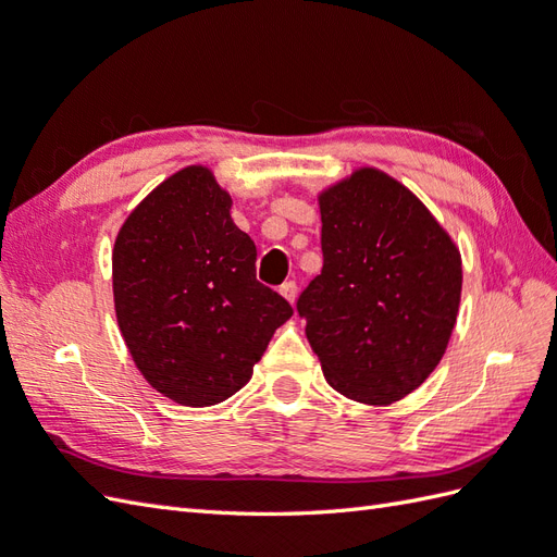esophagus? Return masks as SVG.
<instances>
[{"label": "esophagus", "mask_w": 557, "mask_h": 557, "mask_svg": "<svg viewBox=\"0 0 557 557\" xmlns=\"http://www.w3.org/2000/svg\"><path fill=\"white\" fill-rule=\"evenodd\" d=\"M278 293L290 301V305H295V299H297V283L295 281H285L281 288H278Z\"/></svg>", "instance_id": "1"}]
</instances>
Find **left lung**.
Returning a JSON list of instances; mask_svg holds the SVG:
<instances>
[{
  "label": "left lung",
  "mask_w": 557,
  "mask_h": 557,
  "mask_svg": "<svg viewBox=\"0 0 557 557\" xmlns=\"http://www.w3.org/2000/svg\"><path fill=\"white\" fill-rule=\"evenodd\" d=\"M323 272L299 295L307 339L336 393L383 407L444 358L462 258L407 185L374 166L318 195Z\"/></svg>",
  "instance_id": "8db88e82"
}]
</instances>
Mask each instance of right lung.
I'll return each instance as SVG.
<instances>
[{"instance_id":"1","label":"right lung","mask_w":557,"mask_h":557,"mask_svg":"<svg viewBox=\"0 0 557 557\" xmlns=\"http://www.w3.org/2000/svg\"><path fill=\"white\" fill-rule=\"evenodd\" d=\"M230 209L209 166L190 164L139 201L113 246V305L129 356L183 407L242 391L293 315L256 278V244Z\"/></svg>"}]
</instances>
